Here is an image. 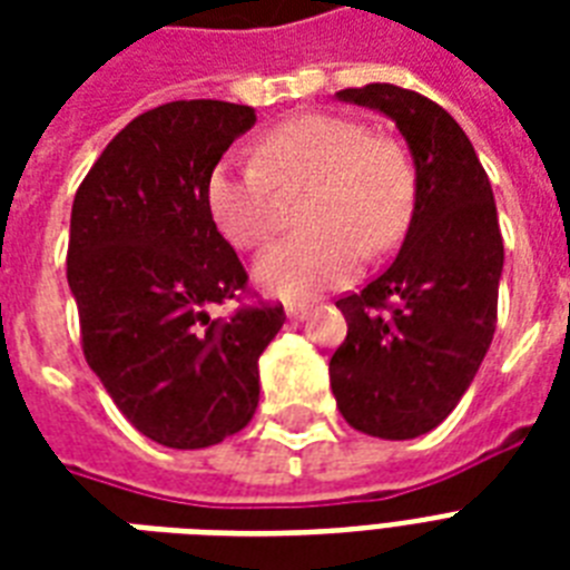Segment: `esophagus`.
Segmentation results:
<instances>
[{"mask_svg": "<svg viewBox=\"0 0 570 570\" xmlns=\"http://www.w3.org/2000/svg\"><path fill=\"white\" fill-rule=\"evenodd\" d=\"M286 316L295 322H304L311 316V307H307V304H286Z\"/></svg>", "mask_w": 570, "mask_h": 570, "instance_id": "1", "label": "esophagus"}]
</instances>
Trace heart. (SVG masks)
<instances>
[{
	"label": "heart",
	"instance_id": "heart-1",
	"mask_svg": "<svg viewBox=\"0 0 570 570\" xmlns=\"http://www.w3.org/2000/svg\"><path fill=\"white\" fill-rule=\"evenodd\" d=\"M313 183L302 213L311 227L277 242L254 263L263 293L307 302L346 284L370 250H387L405 233L414 174L402 147L375 138L361 120L302 115L257 141V163L222 159L206 180V209L236 248H259L277 230L275 189Z\"/></svg>",
	"mask_w": 570,
	"mask_h": 570
}]
</instances>
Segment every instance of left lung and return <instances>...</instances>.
Segmentation results:
<instances>
[{"instance_id":"8db88e82","label":"left lung","mask_w":570,"mask_h":570,"mask_svg":"<svg viewBox=\"0 0 570 570\" xmlns=\"http://www.w3.org/2000/svg\"><path fill=\"white\" fill-rule=\"evenodd\" d=\"M337 100L396 124L414 159V213L387 272L337 302L348 334L328 364L331 390L352 429L411 441L450 416L494 340V191L464 129L423 94L373 82Z\"/></svg>"}]
</instances>
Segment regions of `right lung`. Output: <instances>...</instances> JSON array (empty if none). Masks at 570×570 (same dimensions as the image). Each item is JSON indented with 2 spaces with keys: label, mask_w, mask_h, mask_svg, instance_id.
Returning a JSON list of instances; mask_svg holds the SVG:
<instances>
[{
  "label": "right lung",
  "mask_w": 570,
  "mask_h": 570,
  "mask_svg": "<svg viewBox=\"0 0 570 570\" xmlns=\"http://www.w3.org/2000/svg\"><path fill=\"white\" fill-rule=\"evenodd\" d=\"M254 124L250 106L165 102L111 138L73 197L67 284L85 361L120 414L171 450L250 423L257 361L286 320L277 304L209 316L248 275L206 209V180Z\"/></svg>",
  "instance_id": "right-lung-1"
}]
</instances>
